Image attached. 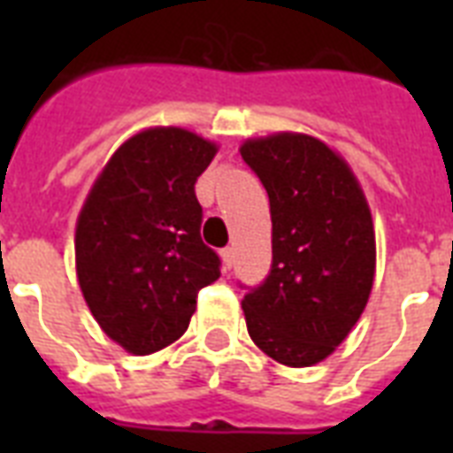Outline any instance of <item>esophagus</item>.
<instances>
[{"instance_id":"obj_1","label":"esophagus","mask_w":453,"mask_h":453,"mask_svg":"<svg viewBox=\"0 0 453 453\" xmlns=\"http://www.w3.org/2000/svg\"><path fill=\"white\" fill-rule=\"evenodd\" d=\"M220 261H223V268L230 270L233 268V263H234V249L233 247H227L220 251Z\"/></svg>"}]
</instances>
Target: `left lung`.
Segmentation results:
<instances>
[{
    "mask_svg": "<svg viewBox=\"0 0 453 453\" xmlns=\"http://www.w3.org/2000/svg\"><path fill=\"white\" fill-rule=\"evenodd\" d=\"M240 152L268 192L273 220L270 275L242 298L249 336L280 365H319L372 294V209L350 164L310 134L247 138Z\"/></svg>",
    "mask_w": 453,
    "mask_h": 453,
    "instance_id": "1",
    "label": "left lung"
}]
</instances>
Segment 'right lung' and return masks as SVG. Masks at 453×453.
Returning <instances> with one entry per match:
<instances>
[{
	"label": "right lung",
	"instance_id": "right-lung-1",
	"mask_svg": "<svg viewBox=\"0 0 453 453\" xmlns=\"http://www.w3.org/2000/svg\"><path fill=\"white\" fill-rule=\"evenodd\" d=\"M219 145L180 127L127 138L91 185L74 227L81 296L105 336L150 355L183 336L197 291L220 277L199 237L195 183Z\"/></svg>",
	"mask_w": 453,
	"mask_h": 453
}]
</instances>
